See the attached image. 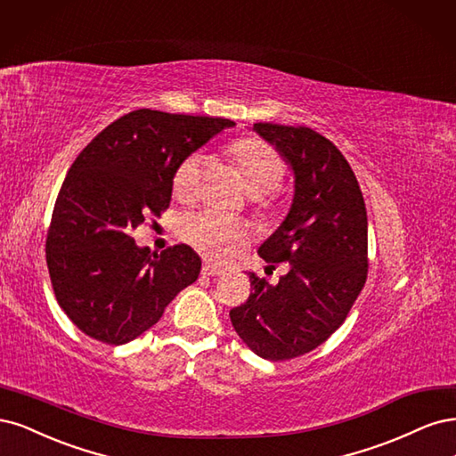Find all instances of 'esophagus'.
Returning <instances> with one entry per match:
<instances>
[{
    "instance_id": "esophagus-1",
    "label": "esophagus",
    "mask_w": 456,
    "mask_h": 456,
    "mask_svg": "<svg viewBox=\"0 0 456 456\" xmlns=\"http://www.w3.org/2000/svg\"><path fill=\"white\" fill-rule=\"evenodd\" d=\"M200 273H202V276H224V274H225L224 269L214 267V265H210V263H204Z\"/></svg>"
}]
</instances>
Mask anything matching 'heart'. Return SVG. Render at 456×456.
Wrapping results in <instances>:
<instances>
[{"instance_id":"1","label":"heart","mask_w":456,"mask_h":456,"mask_svg":"<svg viewBox=\"0 0 456 456\" xmlns=\"http://www.w3.org/2000/svg\"><path fill=\"white\" fill-rule=\"evenodd\" d=\"M229 157L237 167L244 187L261 204L269 202V193L281 185L286 165L273 145L261 138H240L229 145ZM204 157L189 153L180 160L172 175V193L178 200L189 202L199 193ZM180 237L216 265H225L237 259L249 244L248 227L237 217L212 210L191 212L180 224Z\"/></svg>"}]
</instances>
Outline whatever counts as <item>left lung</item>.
I'll return each instance as SVG.
<instances>
[{
    "mask_svg": "<svg viewBox=\"0 0 456 456\" xmlns=\"http://www.w3.org/2000/svg\"><path fill=\"white\" fill-rule=\"evenodd\" d=\"M288 160L296 195L259 257L288 274L276 286L249 273L254 291L231 308L232 328L257 356L282 362L314 350L339 328L367 278V212L345 155L308 126L256 123Z\"/></svg>",
    "mask_w": 456,
    "mask_h": 456,
    "instance_id": "8db88e82",
    "label": "left lung"
}]
</instances>
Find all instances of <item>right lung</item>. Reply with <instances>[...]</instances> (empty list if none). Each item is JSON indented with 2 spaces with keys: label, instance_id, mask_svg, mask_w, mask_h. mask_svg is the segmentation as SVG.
<instances>
[{
  "label": "right lung",
  "instance_id": "right-lung-1",
  "mask_svg": "<svg viewBox=\"0 0 456 456\" xmlns=\"http://www.w3.org/2000/svg\"><path fill=\"white\" fill-rule=\"evenodd\" d=\"M234 123L136 110L108 125L73 160L58 191L45 254L54 297L85 335L125 345L148 331L193 284L200 257L187 244L160 254L132 231L170 207L180 160Z\"/></svg>",
  "mask_w": 456,
  "mask_h": 456
}]
</instances>
